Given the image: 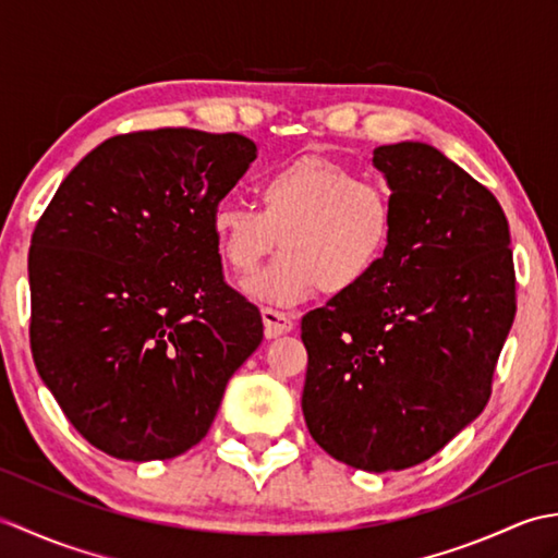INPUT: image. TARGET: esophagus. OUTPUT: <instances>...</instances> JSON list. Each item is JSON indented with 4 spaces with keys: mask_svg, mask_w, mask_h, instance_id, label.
Wrapping results in <instances>:
<instances>
[{
    "mask_svg": "<svg viewBox=\"0 0 558 558\" xmlns=\"http://www.w3.org/2000/svg\"><path fill=\"white\" fill-rule=\"evenodd\" d=\"M260 318H264V326H266V338L286 336V333H290V330L294 328L292 318L288 314L270 310V306H266V310H260Z\"/></svg>",
    "mask_w": 558,
    "mask_h": 558,
    "instance_id": "obj_1",
    "label": "esophagus"
}]
</instances>
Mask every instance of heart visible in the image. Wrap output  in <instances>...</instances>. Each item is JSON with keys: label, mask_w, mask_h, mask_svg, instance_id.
Instances as JSON below:
<instances>
[{"label": "heart", "mask_w": 558, "mask_h": 558, "mask_svg": "<svg viewBox=\"0 0 558 558\" xmlns=\"http://www.w3.org/2000/svg\"><path fill=\"white\" fill-rule=\"evenodd\" d=\"M254 192L258 208L218 204L210 232L225 264L240 276L280 242L282 254L244 286L258 302L298 306L318 290L330 298L360 290L393 240L390 194L333 160L306 156L280 165L258 177Z\"/></svg>", "instance_id": "b5f03b06"}]
</instances>
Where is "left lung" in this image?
Masks as SVG:
<instances>
[{"label":"left lung","instance_id":"1","mask_svg":"<svg viewBox=\"0 0 558 558\" xmlns=\"http://www.w3.org/2000/svg\"><path fill=\"white\" fill-rule=\"evenodd\" d=\"M393 240L360 290L302 318L304 422L366 472L429 460L480 417L515 318L508 220L487 186L420 141L378 146Z\"/></svg>","mask_w":558,"mask_h":558}]
</instances>
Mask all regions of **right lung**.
<instances>
[{"instance_id": "1", "label": "right lung", "mask_w": 558, "mask_h": 558, "mask_svg": "<svg viewBox=\"0 0 558 558\" xmlns=\"http://www.w3.org/2000/svg\"><path fill=\"white\" fill-rule=\"evenodd\" d=\"M254 158L242 134L112 136L66 174L35 225V369L102 453L146 462L196 446L264 340L258 310L222 278L210 232Z\"/></svg>"}]
</instances>
